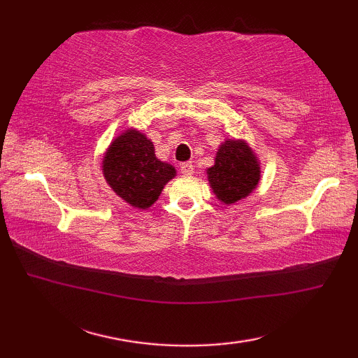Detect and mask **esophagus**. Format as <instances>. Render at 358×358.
Instances as JSON below:
<instances>
[{"instance_id": "esophagus-1", "label": "esophagus", "mask_w": 358, "mask_h": 358, "mask_svg": "<svg viewBox=\"0 0 358 358\" xmlns=\"http://www.w3.org/2000/svg\"><path fill=\"white\" fill-rule=\"evenodd\" d=\"M180 171H181V173H185V175H192L194 173V164L191 162L181 163L180 164Z\"/></svg>"}]
</instances>
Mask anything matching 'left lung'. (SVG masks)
I'll return each instance as SVG.
<instances>
[{
  "label": "left lung",
  "instance_id": "1",
  "mask_svg": "<svg viewBox=\"0 0 358 358\" xmlns=\"http://www.w3.org/2000/svg\"><path fill=\"white\" fill-rule=\"evenodd\" d=\"M260 173V163L248 143L226 140L217 152L214 166L208 169V180L217 199L232 204L254 191Z\"/></svg>",
  "mask_w": 358,
  "mask_h": 358
}]
</instances>
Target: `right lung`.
<instances>
[{"label": "right lung", "mask_w": 358, "mask_h": 358, "mask_svg": "<svg viewBox=\"0 0 358 358\" xmlns=\"http://www.w3.org/2000/svg\"><path fill=\"white\" fill-rule=\"evenodd\" d=\"M103 175L112 191L126 203L148 209L177 171L172 164L159 162L154 143L146 135L127 129L110 143L104 154Z\"/></svg>", "instance_id": "1"}]
</instances>
